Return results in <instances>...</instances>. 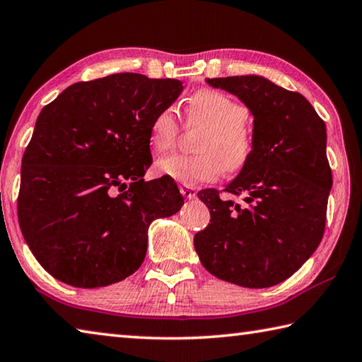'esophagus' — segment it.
<instances>
[{"label": "esophagus", "instance_id": "34e87169", "mask_svg": "<svg viewBox=\"0 0 362 362\" xmlns=\"http://www.w3.org/2000/svg\"><path fill=\"white\" fill-rule=\"evenodd\" d=\"M180 193H182L183 198H187V199L196 198V188H193V187L182 185V187H180Z\"/></svg>", "mask_w": 362, "mask_h": 362}]
</instances>
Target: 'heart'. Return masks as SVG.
I'll return each instance as SVG.
<instances>
[{
    "label": "heart",
    "instance_id": "b5f03b06",
    "mask_svg": "<svg viewBox=\"0 0 362 362\" xmlns=\"http://www.w3.org/2000/svg\"><path fill=\"white\" fill-rule=\"evenodd\" d=\"M250 112L244 104L221 91L202 88L188 98L187 129H201L194 141V155H169L155 164L156 174L183 185L212 182L228 170L245 169L255 153V137L247 127ZM180 133L173 107H164L150 122L148 141L155 152H166Z\"/></svg>",
    "mask_w": 362,
    "mask_h": 362
}]
</instances>
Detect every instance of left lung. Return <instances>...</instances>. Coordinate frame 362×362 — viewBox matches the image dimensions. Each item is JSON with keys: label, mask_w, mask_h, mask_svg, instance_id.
<instances>
[{"label": "left lung", "mask_w": 362, "mask_h": 362, "mask_svg": "<svg viewBox=\"0 0 362 362\" xmlns=\"http://www.w3.org/2000/svg\"><path fill=\"white\" fill-rule=\"evenodd\" d=\"M253 114L255 153L223 189L198 193L210 223L194 235L202 266L229 284L267 288L298 271L320 245L326 226L332 173L326 124L312 104L261 76L207 78Z\"/></svg>", "instance_id": "left-lung-1"}]
</instances>
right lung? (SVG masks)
I'll list each match as a JSON object with an SVG mask.
<instances>
[{"label": "right lung", "instance_id": "right-lung-1", "mask_svg": "<svg viewBox=\"0 0 362 362\" xmlns=\"http://www.w3.org/2000/svg\"><path fill=\"white\" fill-rule=\"evenodd\" d=\"M182 90L175 78L122 72L77 82L44 106L22 158L17 214L52 277L100 288L141 267L150 223L183 206L173 179H142L150 122Z\"/></svg>", "mask_w": 362, "mask_h": 362}]
</instances>
